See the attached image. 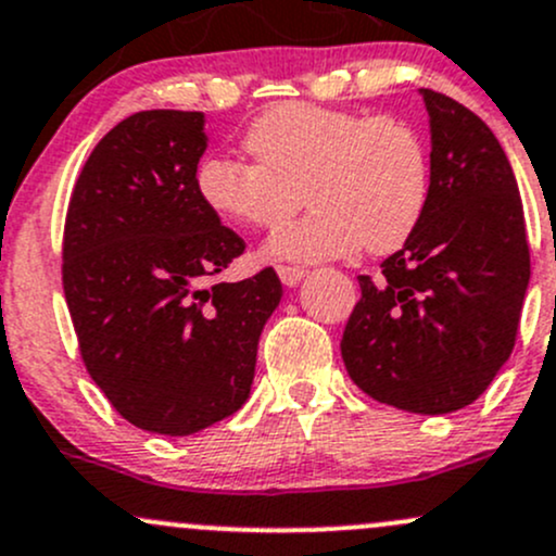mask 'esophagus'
I'll list each match as a JSON object with an SVG mask.
<instances>
[{"label":"esophagus","instance_id":"34e87169","mask_svg":"<svg viewBox=\"0 0 556 556\" xmlns=\"http://www.w3.org/2000/svg\"><path fill=\"white\" fill-rule=\"evenodd\" d=\"M277 274L279 279H282V285H288V288H295V285H301V279L306 277V268L301 266H277Z\"/></svg>","mask_w":556,"mask_h":556}]
</instances>
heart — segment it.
<instances>
[{"mask_svg":"<svg viewBox=\"0 0 556 556\" xmlns=\"http://www.w3.org/2000/svg\"><path fill=\"white\" fill-rule=\"evenodd\" d=\"M244 146L255 162L207 156L197 191L218 218L250 229L288 220L306 191L314 210L268 239V258L391 253L413 237L429 204L426 146L394 116L282 103L250 125Z\"/></svg>","mask_w":556,"mask_h":556,"instance_id":"heart-1","label":"heart"}]
</instances>
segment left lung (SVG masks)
Returning a JSON list of instances; mask_svg holds the SVG:
<instances>
[{
    "label": "left lung",
    "instance_id": "8db88e82",
    "mask_svg": "<svg viewBox=\"0 0 556 556\" xmlns=\"http://www.w3.org/2000/svg\"><path fill=\"white\" fill-rule=\"evenodd\" d=\"M418 92L431 132L429 204L413 237L381 263V277H359L341 354L372 400L445 416L471 405L509 359L530 250L498 138L453 98Z\"/></svg>",
    "mask_w": 556,
    "mask_h": 556
}]
</instances>
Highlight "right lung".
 Wrapping results in <instances>:
<instances>
[{
  "instance_id": "add662e5",
  "label": "right lung",
  "mask_w": 556,
  "mask_h": 556,
  "mask_svg": "<svg viewBox=\"0 0 556 556\" xmlns=\"http://www.w3.org/2000/svg\"><path fill=\"white\" fill-rule=\"evenodd\" d=\"M202 111L122 119L81 167L63 231V293L87 372L151 434L189 437L248 402L282 282L207 285L244 253L197 191Z\"/></svg>"
}]
</instances>
